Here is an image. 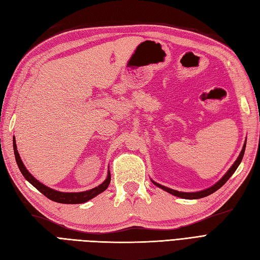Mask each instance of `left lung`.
I'll use <instances>...</instances> for the list:
<instances>
[{
  "label": "left lung",
  "mask_w": 260,
  "mask_h": 260,
  "mask_svg": "<svg viewBox=\"0 0 260 260\" xmlns=\"http://www.w3.org/2000/svg\"><path fill=\"white\" fill-rule=\"evenodd\" d=\"M245 146H246V142L244 143L242 151H241V153H240V155H239V157H238V159L234 161V164L232 165V167L226 171V174H225L221 179H220L216 184H214L212 186L206 188V190L199 191V192H192V193L179 192V191H176V190H172V188H169V187H167V186H164V185H161V184H159V183H156L155 181H153V180H152V182H153L156 186H158V187L162 188L164 191H166V192H168V193H170V194H172V195H175V196H178V198H181V199H185V200H198V199L205 198V196H208V195L212 194L214 192H216L217 190H219V188L221 187V186L226 182V181L230 179V177L234 174V171L237 170V168L239 167V165H240L241 161H242V158H243V156H244V152H245Z\"/></svg>",
  "instance_id": "obj_1"
}]
</instances>
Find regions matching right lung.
I'll use <instances>...</instances> for the list:
<instances>
[{
  "label": "right lung",
  "instance_id": "obj_1",
  "mask_svg": "<svg viewBox=\"0 0 260 260\" xmlns=\"http://www.w3.org/2000/svg\"><path fill=\"white\" fill-rule=\"evenodd\" d=\"M13 146H14V154H15V158H16V162L18 165V168L22 176L25 177V179L28 181L29 183L32 184L38 191H40L43 195H45L46 198L50 199L51 201H54L56 203H61V204H81L85 203L93 198H95L96 195L100 193L104 192L106 188L108 187L109 183H111V172L108 171L107 178L102 184L99 186L91 188L89 191H84V192H77V193H66V192H58L56 190H53L51 187H48L44 185L43 183L39 182V181L30 174V172L27 170L25 167V165L22 164V160L20 159L19 153L17 151V146H16V141H15V138L13 139Z\"/></svg>",
  "mask_w": 260,
  "mask_h": 260
}]
</instances>
